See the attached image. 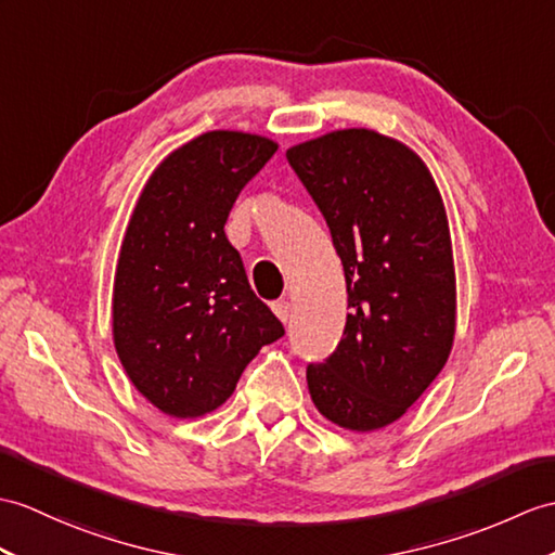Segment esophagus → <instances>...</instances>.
I'll list each match as a JSON object with an SVG mask.
<instances>
[{
  "mask_svg": "<svg viewBox=\"0 0 555 555\" xmlns=\"http://www.w3.org/2000/svg\"><path fill=\"white\" fill-rule=\"evenodd\" d=\"M272 309H274V314L283 321V324H286L288 317H291V302L288 300H276V302H272Z\"/></svg>",
  "mask_w": 555,
  "mask_h": 555,
  "instance_id": "1",
  "label": "esophagus"
}]
</instances>
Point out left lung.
Wrapping results in <instances>:
<instances>
[{"instance_id":"left-lung-1","label":"left lung","mask_w":555,"mask_h":555,"mask_svg":"<svg viewBox=\"0 0 555 555\" xmlns=\"http://www.w3.org/2000/svg\"><path fill=\"white\" fill-rule=\"evenodd\" d=\"M319 205L343 262V340L307 366L321 416L371 433L406 414L447 364L456 333V276L447 210L428 165L366 127L286 151Z\"/></svg>"}]
</instances>
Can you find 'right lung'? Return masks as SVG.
<instances>
[{
    "label": "right lung",
    "instance_id": "add662e5",
    "mask_svg": "<svg viewBox=\"0 0 555 555\" xmlns=\"http://www.w3.org/2000/svg\"><path fill=\"white\" fill-rule=\"evenodd\" d=\"M276 141L205 132L141 189L113 281V343L134 388L172 418L222 406L281 321L253 293L224 224Z\"/></svg>",
    "mask_w": 555,
    "mask_h": 555
}]
</instances>
